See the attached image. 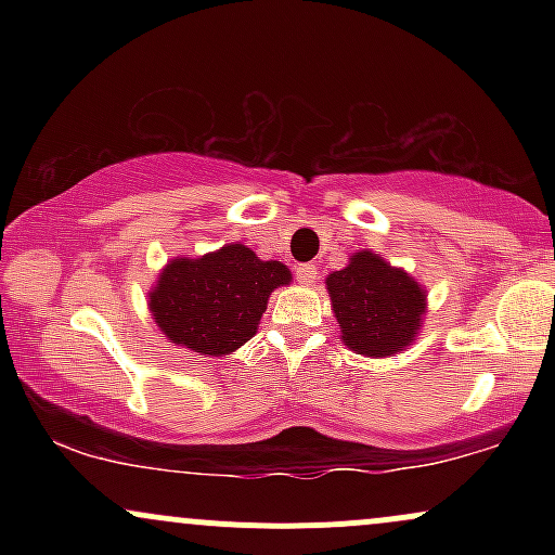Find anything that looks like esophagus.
<instances>
[{
	"mask_svg": "<svg viewBox=\"0 0 555 555\" xmlns=\"http://www.w3.org/2000/svg\"><path fill=\"white\" fill-rule=\"evenodd\" d=\"M297 282L299 284H305V286H310L315 282V276H318V266L315 263H302V266H297Z\"/></svg>",
	"mask_w": 555,
	"mask_h": 555,
	"instance_id": "obj_1",
	"label": "esophagus"
}]
</instances>
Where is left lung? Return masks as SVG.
Returning a JSON list of instances; mask_svg holds the SVG:
<instances>
[{"instance_id":"left-lung-1","label":"left lung","mask_w":555,"mask_h":555,"mask_svg":"<svg viewBox=\"0 0 555 555\" xmlns=\"http://www.w3.org/2000/svg\"><path fill=\"white\" fill-rule=\"evenodd\" d=\"M341 339L365 358H388L415 341L425 315V289L373 250H360L326 276Z\"/></svg>"}]
</instances>
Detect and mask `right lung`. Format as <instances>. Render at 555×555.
Segmentation results:
<instances>
[{
	"mask_svg": "<svg viewBox=\"0 0 555 555\" xmlns=\"http://www.w3.org/2000/svg\"><path fill=\"white\" fill-rule=\"evenodd\" d=\"M289 282L284 263L260 260L234 242L201 258L169 260L149 292V308L171 344L224 358L253 339L271 292Z\"/></svg>",
	"mask_w": 555,
	"mask_h": 555,
	"instance_id": "add662e5",
	"label": "right lung"
}]
</instances>
